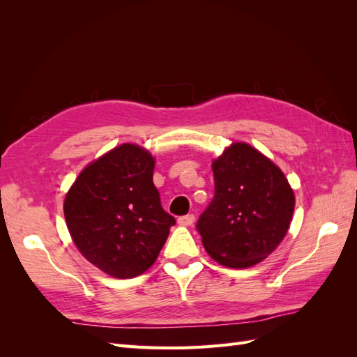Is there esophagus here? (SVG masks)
Instances as JSON below:
<instances>
[{
	"label": "esophagus",
	"mask_w": 357,
	"mask_h": 357,
	"mask_svg": "<svg viewBox=\"0 0 357 357\" xmlns=\"http://www.w3.org/2000/svg\"><path fill=\"white\" fill-rule=\"evenodd\" d=\"M177 222H178L180 226H192L193 222H195V215H193V214L183 215V218H178Z\"/></svg>",
	"instance_id": "esophagus-1"
}]
</instances>
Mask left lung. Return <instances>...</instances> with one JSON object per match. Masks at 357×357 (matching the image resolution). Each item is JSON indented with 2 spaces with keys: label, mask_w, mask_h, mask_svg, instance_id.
<instances>
[{
  "label": "left lung",
  "mask_w": 357,
  "mask_h": 357,
  "mask_svg": "<svg viewBox=\"0 0 357 357\" xmlns=\"http://www.w3.org/2000/svg\"><path fill=\"white\" fill-rule=\"evenodd\" d=\"M214 198L198 220L202 245L235 269L262 262L283 241L295 193L284 172L257 149L235 142L211 164Z\"/></svg>",
  "instance_id": "1"
}]
</instances>
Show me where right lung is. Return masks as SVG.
Segmentation results:
<instances>
[{
    "mask_svg": "<svg viewBox=\"0 0 357 357\" xmlns=\"http://www.w3.org/2000/svg\"><path fill=\"white\" fill-rule=\"evenodd\" d=\"M153 169L149 150L123 143L86 165L63 199L73 243L114 278L147 271L176 225L162 208Z\"/></svg>",
    "mask_w": 357,
    "mask_h": 357,
    "instance_id": "right-lung-1",
    "label": "right lung"
}]
</instances>
